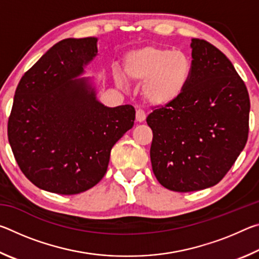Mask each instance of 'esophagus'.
I'll use <instances>...</instances> for the list:
<instances>
[{
  "mask_svg": "<svg viewBox=\"0 0 259 259\" xmlns=\"http://www.w3.org/2000/svg\"><path fill=\"white\" fill-rule=\"evenodd\" d=\"M146 119V114L142 109H138L137 112H136V121L139 122V123H142V122L145 121Z\"/></svg>",
  "mask_w": 259,
  "mask_h": 259,
  "instance_id": "obj_1",
  "label": "esophagus"
}]
</instances>
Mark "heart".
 Instances as JSON below:
<instances>
[{
    "mask_svg": "<svg viewBox=\"0 0 259 259\" xmlns=\"http://www.w3.org/2000/svg\"><path fill=\"white\" fill-rule=\"evenodd\" d=\"M124 75L130 82L143 83L144 102L153 107L171 106L185 93L193 73V64L186 54L155 46H145L125 55ZM115 80L125 84L117 73Z\"/></svg>",
    "mask_w": 259,
    "mask_h": 259,
    "instance_id": "obj_1",
    "label": "heart"
}]
</instances>
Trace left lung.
Returning a JSON list of instances; mask_svg holds the SVG:
<instances>
[{
  "instance_id": "left-lung-1",
  "label": "left lung",
  "mask_w": 259,
  "mask_h": 259,
  "mask_svg": "<svg viewBox=\"0 0 259 259\" xmlns=\"http://www.w3.org/2000/svg\"><path fill=\"white\" fill-rule=\"evenodd\" d=\"M193 73L171 106L147 116L153 131L152 169L162 186L193 192L222 181L245 146L250 100L230 59L192 38Z\"/></svg>"
}]
</instances>
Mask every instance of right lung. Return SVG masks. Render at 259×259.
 <instances>
[{"label": "right lung", "instance_id": "1", "mask_svg": "<svg viewBox=\"0 0 259 259\" xmlns=\"http://www.w3.org/2000/svg\"><path fill=\"white\" fill-rule=\"evenodd\" d=\"M97 37L65 38L50 48L16 89L8 122L15 159L35 186L71 195L98 184L111 150L135 121L131 105L105 106L91 77Z\"/></svg>", "mask_w": 259, "mask_h": 259}]
</instances>
